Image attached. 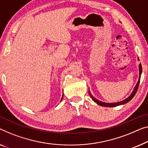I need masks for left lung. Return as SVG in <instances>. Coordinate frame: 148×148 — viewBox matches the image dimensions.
Here are the masks:
<instances>
[{"label":"left lung","instance_id":"left-lung-1","mask_svg":"<svg viewBox=\"0 0 148 148\" xmlns=\"http://www.w3.org/2000/svg\"><path fill=\"white\" fill-rule=\"evenodd\" d=\"M138 60L139 58H138ZM142 64H139V75H140V77H139V80L138 81L137 84H136L135 88H134L133 91L131 93L130 95L128 97H127V98H125V100H123L122 101H120V102H114V103H106V102H103L102 101H100L98 100V99H96V98H94V97L92 95L91 92H90V90H89V94H90V98L92 99V100L94 101V102H96L97 104L100 105V106H104V107H115V106H120V105H123L125 104V103H127L128 102H130L132 98H134V96H135V94H136V92H137V90L138 89V86H139V84H140V77H141V74H142Z\"/></svg>","mask_w":148,"mask_h":148}]
</instances>
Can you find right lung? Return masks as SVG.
<instances>
[{
    "mask_svg": "<svg viewBox=\"0 0 148 148\" xmlns=\"http://www.w3.org/2000/svg\"><path fill=\"white\" fill-rule=\"evenodd\" d=\"M62 98H63V95H62V98H61V100L60 101H62Z\"/></svg>",
    "mask_w": 148,
    "mask_h": 148,
    "instance_id": "1",
    "label": "right lung"
}]
</instances>
